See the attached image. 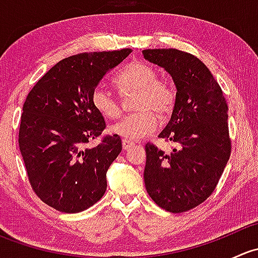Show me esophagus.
<instances>
[{
	"instance_id": "34e87169",
	"label": "esophagus",
	"mask_w": 258,
	"mask_h": 258,
	"mask_svg": "<svg viewBox=\"0 0 258 258\" xmlns=\"http://www.w3.org/2000/svg\"><path fill=\"white\" fill-rule=\"evenodd\" d=\"M132 146H134V142L126 141V140H122V148H123V150H128V148H131Z\"/></svg>"
}]
</instances>
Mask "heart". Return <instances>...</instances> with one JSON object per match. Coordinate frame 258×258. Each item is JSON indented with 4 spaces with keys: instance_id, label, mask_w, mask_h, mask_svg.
<instances>
[{
    "instance_id": "heart-1",
    "label": "heart",
    "mask_w": 258,
    "mask_h": 258,
    "mask_svg": "<svg viewBox=\"0 0 258 258\" xmlns=\"http://www.w3.org/2000/svg\"><path fill=\"white\" fill-rule=\"evenodd\" d=\"M122 96L139 93L135 102L136 113L123 117L110 127V132L126 141H137L157 128L158 119L172 113L176 93L172 86L158 80L152 67L144 63H132L119 72L114 80ZM92 106L106 118H117L121 114V103L103 86H97L91 96Z\"/></svg>"
}]
</instances>
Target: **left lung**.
I'll return each mask as SVG.
<instances>
[{
  "label": "left lung",
  "mask_w": 258,
  "mask_h": 258,
  "mask_svg": "<svg viewBox=\"0 0 258 258\" xmlns=\"http://www.w3.org/2000/svg\"><path fill=\"white\" fill-rule=\"evenodd\" d=\"M162 67L176 86L171 119L158 137L177 147L165 152L146 145L145 184L151 199L172 213L188 211L209 199L231 155L228 107L206 64L176 48L142 51Z\"/></svg>",
  "instance_id": "8db88e82"
}]
</instances>
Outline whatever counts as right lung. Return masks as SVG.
I'll return each instance as SVG.
<instances>
[{
	"instance_id": "right-lung-1",
	"label": "right lung",
	"mask_w": 258,
	"mask_h": 258,
	"mask_svg": "<svg viewBox=\"0 0 258 258\" xmlns=\"http://www.w3.org/2000/svg\"><path fill=\"white\" fill-rule=\"evenodd\" d=\"M131 52L123 48L67 57L46 72L26 98L18 132L21 155L33 191L59 212L85 211L105 195L106 173L122 144L113 135L96 147H86L106 127L91 96Z\"/></svg>"
}]
</instances>
